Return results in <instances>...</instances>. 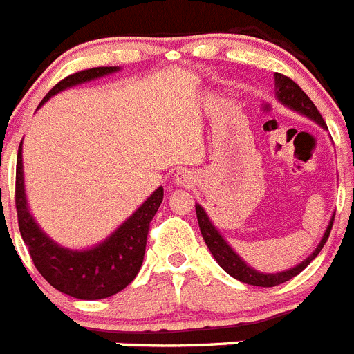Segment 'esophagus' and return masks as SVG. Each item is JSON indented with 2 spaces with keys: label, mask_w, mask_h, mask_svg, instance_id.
Returning <instances> with one entry per match:
<instances>
[{
  "label": "esophagus",
  "mask_w": 354,
  "mask_h": 354,
  "mask_svg": "<svg viewBox=\"0 0 354 354\" xmlns=\"http://www.w3.org/2000/svg\"><path fill=\"white\" fill-rule=\"evenodd\" d=\"M174 183L178 187H185V189H189V187H194L196 183V176L190 169H178L176 174H174Z\"/></svg>",
  "instance_id": "34e87169"
}]
</instances>
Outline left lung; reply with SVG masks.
<instances>
[{
	"label": "left lung",
	"instance_id": "8db88e82",
	"mask_svg": "<svg viewBox=\"0 0 354 354\" xmlns=\"http://www.w3.org/2000/svg\"><path fill=\"white\" fill-rule=\"evenodd\" d=\"M273 77H275V97L282 106L295 111V113L301 114V116L308 118V120H312L314 123H317L321 129L328 130L326 123H324L323 116L319 114L317 107L312 104V100L304 93V90H301L300 86L282 74H275ZM196 215H197V222H199V229H201V234H203V240H205V243L208 245L212 256L215 257V261L221 264V268L224 270L225 273H229L232 279L240 280V282H243V284L259 286V288H273V286L284 284V282H288L289 279H292V277H296L300 272H304L308 264H310V261H314V257L321 252V248L324 247L328 236H330L335 213H333L330 222H328L326 229H324V234L321 236L317 247L312 250L310 256L305 257L301 263H298L296 266H292V268L282 270V272H275V273H263L259 272V270L252 268L250 264L245 263V261L240 257V254H236V250L229 245V241L225 240V238L221 234V231L215 227V224L212 222L209 215L205 212V208H203L199 203H196Z\"/></svg>",
	"mask_w": 354,
	"mask_h": 354
}]
</instances>
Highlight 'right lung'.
I'll use <instances>...</instances> for the list:
<instances>
[{
    "mask_svg": "<svg viewBox=\"0 0 354 354\" xmlns=\"http://www.w3.org/2000/svg\"><path fill=\"white\" fill-rule=\"evenodd\" d=\"M122 66H97L68 75L44 97L38 109L54 95L74 86L97 81L116 74ZM164 199V189L158 187L129 218L118 225L109 236L86 248H70L59 245L35 221L28 205L22 167V141L17 151L15 173V206L21 236L40 275L54 289L74 296L77 300H102L116 295L136 279L141 270L146 250V236L151 218Z\"/></svg>",
    "mask_w": 354,
    "mask_h": 354,
    "instance_id": "right-lung-1",
    "label": "right lung"
}]
</instances>
